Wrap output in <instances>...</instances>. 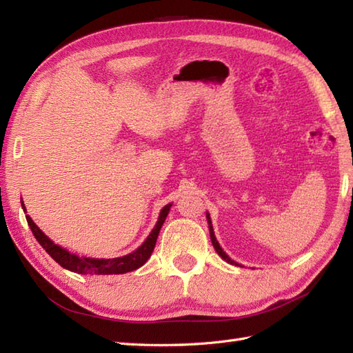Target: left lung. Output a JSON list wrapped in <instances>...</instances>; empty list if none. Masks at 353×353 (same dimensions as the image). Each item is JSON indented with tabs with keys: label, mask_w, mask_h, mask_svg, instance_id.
<instances>
[{
	"label": "left lung",
	"mask_w": 353,
	"mask_h": 353,
	"mask_svg": "<svg viewBox=\"0 0 353 353\" xmlns=\"http://www.w3.org/2000/svg\"><path fill=\"white\" fill-rule=\"evenodd\" d=\"M206 219H208V224H209V234H211V241H212V245H214V249H215V252L220 254V256L226 261V262H229V264H232V265H238L235 261H232L228 254H226V252H224L221 247H220V244H219V241H216V238H215V234H214V228H212V221H211V216H209V214H206Z\"/></svg>",
	"instance_id": "obj_1"
}]
</instances>
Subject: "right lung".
<instances>
[{
	"label": "right lung",
	"instance_id": "right-lung-1",
	"mask_svg": "<svg viewBox=\"0 0 353 353\" xmlns=\"http://www.w3.org/2000/svg\"><path fill=\"white\" fill-rule=\"evenodd\" d=\"M21 205H22V209L26 211V206L22 201ZM170 208H171V203L162 208L156 226L153 228L152 234L147 236L145 241L142 243V245H139L134 252L125 254V256L114 258V259H95V258H83V256L80 258L77 254L70 253L68 250L63 249V247L52 243L51 239L36 226L34 221L30 219V215H26V219L30 229L33 232L34 238L37 239V243L43 247L45 252H47L59 265H62L63 268L70 270V272L79 273V274H123L142 267L147 262V259L152 256L157 235H159L162 224L165 219H167Z\"/></svg>",
	"mask_w": 353,
	"mask_h": 353
}]
</instances>
